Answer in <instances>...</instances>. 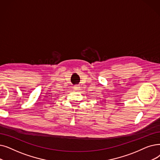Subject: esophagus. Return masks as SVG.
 <instances>
[{
  "label": "esophagus",
  "mask_w": 160,
  "mask_h": 160,
  "mask_svg": "<svg viewBox=\"0 0 160 160\" xmlns=\"http://www.w3.org/2000/svg\"><path fill=\"white\" fill-rule=\"evenodd\" d=\"M80 88V87L79 85H74V87H73V89L74 90H79Z\"/></svg>",
  "instance_id": "34e87169"
}]
</instances>
